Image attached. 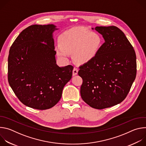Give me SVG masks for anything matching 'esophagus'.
Listing matches in <instances>:
<instances>
[{
  "label": "esophagus",
  "instance_id": "esophagus-1",
  "mask_svg": "<svg viewBox=\"0 0 146 146\" xmlns=\"http://www.w3.org/2000/svg\"><path fill=\"white\" fill-rule=\"evenodd\" d=\"M78 70L77 69V68H74L73 70V76L77 75V73H78Z\"/></svg>",
  "mask_w": 146,
  "mask_h": 146
}]
</instances>
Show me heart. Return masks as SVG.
<instances>
[{"instance_id":"obj_1","label":"heart","mask_w":146,"mask_h":146,"mask_svg":"<svg viewBox=\"0 0 146 146\" xmlns=\"http://www.w3.org/2000/svg\"><path fill=\"white\" fill-rule=\"evenodd\" d=\"M101 35L93 31L82 29H72L62 33L59 37L58 44L55 47L56 54L67 60L72 54L75 63H88L94 59L102 46Z\"/></svg>"}]
</instances>
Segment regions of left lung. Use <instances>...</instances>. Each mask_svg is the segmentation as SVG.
I'll use <instances>...</instances> for the list:
<instances>
[{"mask_svg":"<svg viewBox=\"0 0 146 146\" xmlns=\"http://www.w3.org/2000/svg\"><path fill=\"white\" fill-rule=\"evenodd\" d=\"M93 29V28H92ZM104 43L96 57L80 66L81 98L92 108L103 109L122 102L136 76V56L123 32L115 26L96 27Z\"/></svg>","mask_w":146,"mask_h":146,"instance_id":"left-lung-1","label":"left lung"}]
</instances>
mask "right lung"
<instances>
[{"instance_id": "right-lung-1", "label": "right lung", "mask_w": 146, "mask_h": 146, "mask_svg": "<svg viewBox=\"0 0 146 146\" xmlns=\"http://www.w3.org/2000/svg\"><path fill=\"white\" fill-rule=\"evenodd\" d=\"M52 24L33 25L23 30L11 45L8 58V81L25 106L46 110L61 98L71 79L73 66L56 64Z\"/></svg>"}]
</instances>
